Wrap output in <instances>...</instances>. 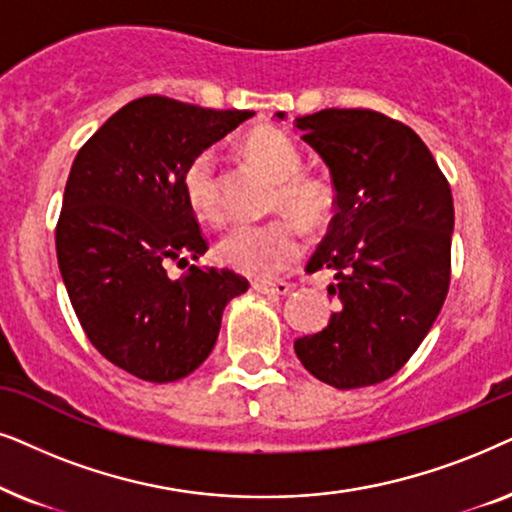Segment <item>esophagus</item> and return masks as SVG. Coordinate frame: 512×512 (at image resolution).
I'll return each instance as SVG.
<instances>
[{"instance_id":"obj_1","label":"esophagus","mask_w":512,"mask_h":512,"mask_svg":"<svg viewBox=\"0 0 512 512\" xmlns=\"http://www.w3.org/2000/svg\"><path fill=\"white\" fill-rule=\"evenodd\" d=\"M252 288H255L257 292H262V295L281 297V295H288V292L292 290V285L285 281H255L252 283Z\"/></svg>"}]
</instances>
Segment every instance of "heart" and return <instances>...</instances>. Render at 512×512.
<instances>
[{
  "instance_id": "1",
  "label": "heart",
  "mask_w": 512,
  "mask_h": 512,
  "mask_svg": "<svg viewBox=\"0 0 512 512\" xmlns=\"http://www.w3.org/2000/svg\"><path fill=\"white\" fill-rule=\"evenodd\" d=\"M243 149L271 180H276L274 206L304 227H323L335 208V194L320 177L302 175V154L276 126H257L243 138ZM182 189L192 213L203 222L222 220V182L213 149H203L187 163ZM302 236L290 220L234 224L215 245V255L229 269L250 278H271L299 257Z\"/></svg>"
}]
</instances>
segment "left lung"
<instances>
[{
  "label": "left lung",
  "instance_id": "1",
  "mask_svg": "<svg viewBox=\"0 0 512 512\" xmlns=\"http://www.w3.org/2000/svg\"><path fill=\"white\" fill-rule=\"evenodd\" d=\"M297 128L330 168L337 210L306 271L335 274L327 292L342 309L299 337L295 353L342 391L379 384L412 358L445 304L452 192L419 135L372 109H320Z\"/></svg>",
  "mask_w": 512,
  "mask_h": 512
}]
</instances>
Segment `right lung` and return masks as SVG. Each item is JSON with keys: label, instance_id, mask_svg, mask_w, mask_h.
Masks as SVG:
<instances>
[{"label": "right lung", "instance_id": "1", "mask_svg": "<svg viewBox=\"0 0 512 512\" xmlns=\"http://www.w3.org/2000/svg\"><path fill=\"white\" fill-rule=\"evenodd\" d=\"M255 112L145 95L79 149L56 227L58 267L91 344L133 377L192 374L220 335L222 311L248 290L229 269L196 267L208 250L182 189L196 154ZM175 261L190 269L170 279Z\"/></svg>", "mask_w": 512, "mask_h": 512}]
</instances>
